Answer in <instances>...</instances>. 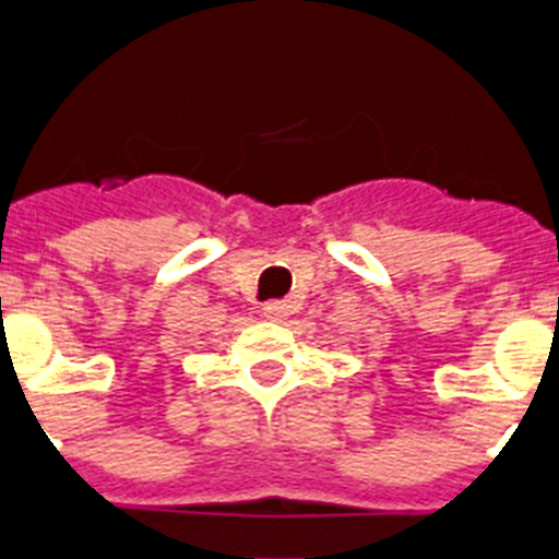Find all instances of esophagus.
<instances>
[{
	"label": "esophagus",
	"mask_w": 559,
	"mask_h": 559,
	"mask_svg": "<svg viewBox=\"0 0 559 559\" xmlns=\"http://www.w3.org/2000/svg\"><path fill=\"white\" fill-rule=\"evenodd\" d=\"M263 313L265 319H271V322H285V319H288V305L274 299V302L263 305Z\"/></svg>",
	"instance_id": "obj_1"
}]
</instances>
